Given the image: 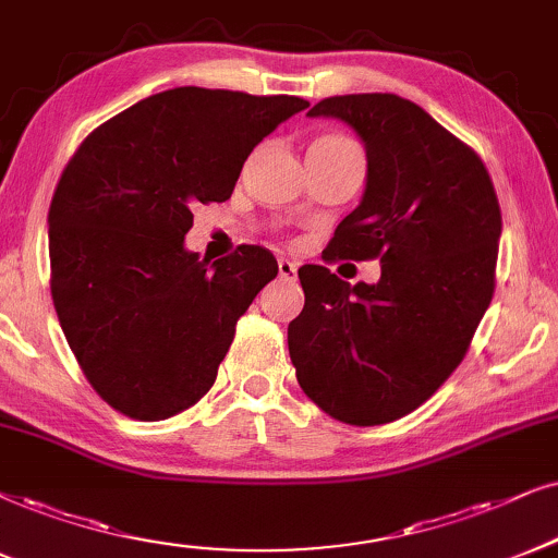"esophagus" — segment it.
Returning <instances> with one entry per match:
<instances>
[{
  "label": "esophagus",
  "instance_id": "34e87169",
  "mask_svg": "<svg viewBox=\"0 0 558 558\" xmlns=\"http://www.w3.org/2000/svg\"><path fill=\"white\" fill-rule=\"evenodd\" d=\"M295 272H299V265L291 263V259H286V257L278 259V275H280V278H295Z\"/></svg>",
  "mask_w": 558,
  "mask_h": 558
}]
</instances>
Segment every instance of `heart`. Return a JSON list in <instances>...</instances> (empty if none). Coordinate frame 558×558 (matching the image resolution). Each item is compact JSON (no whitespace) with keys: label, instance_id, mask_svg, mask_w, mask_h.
I'll list each match as a JSON object with an SVG mask.
<instances>
[{"label":"heart","instance_id":"b5f03b06","mask_svg":"<svg viewBox=\"0 0 558 558\" xmlns=\"http://www.w3.org/2000/svg\"><path fill=\"white\" fill-rule=\"evenodd\" d=\"M308 149H327V151H357V146L352 144L348 136L340 133H327V136L314 138V144Z\"/></svg>","mask_w":558,"mask_h":558}]
</instances>
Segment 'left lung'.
Wrapping results in <instances>:
<instances>
[{
	"instance_id": "1",
	"label": "left lung",
	"mask_w": 558,
	"mask_h": 558,
	"mask_svg": "<svg viewBox=\"0 0 558 558\" xmlns=\"http://www.w3.org/2000/svg\"><path fill=\"white\" fill-rule=\"evenodd\" d=\"M363 138L368 185L324 263L380 259L376 286L299 270L303 312L288 352L303 393L348 425H386L458 368L495 295L502 214L484 161L420 105L389 92L316 102Z\"/></svg>"
}]
</instances>
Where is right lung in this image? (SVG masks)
Masks as SVG:
<instances>
[{
    "label": "right lung",
    "instance_id": "1",
    "mask_svg": "<svg viewBox=\"0 0 558 558\" xmlns=\"http://www.w3.org/2000/svg\"><path fill=\"white\" fill-rule=\"evenodd\" d=\"M303 108L291 95L167 89L97 125L63 167L48 210L53 306L116 412L169 420L214 386L278 263L242 244L208 267L182 239L197 203L229 201L252 149Z\"/></svg>",
    "mask_w": 558,
    "mask_h": 558
}]
</instances>
